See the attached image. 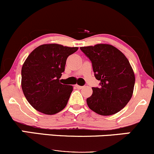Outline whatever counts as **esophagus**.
Instances as JSON below:
<instances>
[{
  "label": "esophagus",
  "instance_id": "esophagus-1",
  "mask_svg": "<svg viewBox=\"0 0 154 154\" xmlns=\"http://www.w3.org/2000/svg\"><path fill=\"white\" fill-rule=\"evenodd\" d=\"M75 88H76L77 89H82L84 88V86H79V85H75Z\"/></svg>",
  "mask_w": 154,
  "mask_h": 154
}]
</instances>
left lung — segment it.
I'll return each mask as SVG.
<instances>
[{
  "label": "left lung",
  "instance_id": "8db88e82",
  "mask_svg": "<svg viewBox=\"0 0 154 154\" xmlns=\"http://www.w3.org/2000/svg\"><path fill=\"white\" fill-rule=\"evenodd\" d=\"M91 61L94 75L100 81L87 99L89 108L102 116L115 114L131 100L135 75L129 61L120 50L110 44L80 47Z\"/></svg>",
  "mask_w": 154,
  "mask_h": 154
}]
</instances>
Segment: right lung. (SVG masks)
<instances>
[{"instance_id": "1", "label": "right lung", "mask_w": 154, "mask_h": 154, "mask_svg": "<svg viewBox=\"0 0 154 154\" xmlns=\"http://www.w3.org/2000/svg\"><path fill=\"white\" fill-rule=\"evenodd\" d=\"M78 47L43 44L35 49L21 69V88L28 102L38 111L53 115L66 107L72 86L62 85L66 58Z\"/></svg>"}]
</instances>
